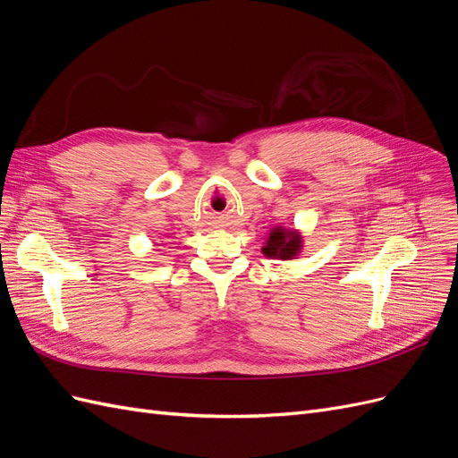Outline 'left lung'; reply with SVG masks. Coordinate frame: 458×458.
<instances>
[{"mask_svg": "<svg viewBox=\"0 0 458 458\" xmlns=\"http://www.w3.org/2000/svg\"><path fill=\"white\" fill-rule=\"evenodd\" d=\"M300 237L293 231H284V229H273L269 234L267 244L263 246V254L267 258H281V259H290L296 256L300 250Z\"/></svg>", "mask_w": 458, "mask_h": 458, "instance_id": "left-lung-1", "label": "left lung"}]
</instances>
